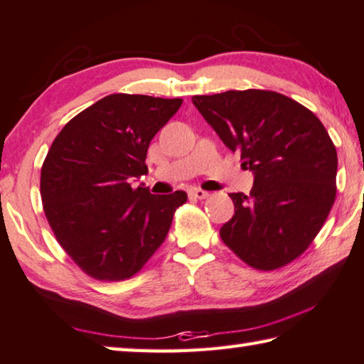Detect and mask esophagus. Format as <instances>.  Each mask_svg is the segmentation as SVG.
<instances>
[{
	"instance_id": "34e87169",
	"label": "esophagus",
	"mask_w": 364,
	"mask_h": 364,
	"mask_svg": "<svg viewBox=\"0 0 364 364\" xmlns=\"http://www.w3.org/2000/svg\"><path fill=\"white\" fill-rule=\"evenodd\" d=\"M189 196L193 197V199H207V197L210 194H208L207 191H204V189H191Z\"/></svg>"
}]
</instances>
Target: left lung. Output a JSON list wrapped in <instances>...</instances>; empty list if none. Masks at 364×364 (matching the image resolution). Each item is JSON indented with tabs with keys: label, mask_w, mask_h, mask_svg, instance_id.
I'll use <instances>...</instances> for the list:
<instances>
[{
	"label": "left lung",
	"mask_w": 364,
	"mask_h": 364,
	"mask_svg": "<svg viewBox=\"0 0 364 364\" xmlns=\"http://www.w3.org/2000/svg\"><path fill=\"white\" fill-rule=\"evenodd\" d=\"M194 106L255 175L250 194H230L223 242L249 267L273 271L315 241L336 200L337 151L318 117L276 91L194 96Z\"/></svg>",
	"instance_id": "left-lung-1"
}]
</instances>
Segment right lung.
Segmentation results:
<instances>
[{"label": "right lung", "mask_w": 364, "mask_h": 364, "mask_svg": "<svg viewBox=\"0 0 364 364\" xmlns=\"http://www.w3.org/2000/svg\"><path fill=\"white\" fill-rule=\"evenodd\" d=\"M183 100L115 93L59 132L41 167L43 210L60 247L85 274L125 281L167 237L184 191L154 196L132 188L147 171V147Z\"/></svg>", "instance_id": "add662e5"}]
</instances>
